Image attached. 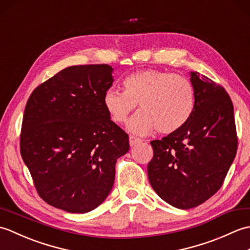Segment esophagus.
I'll return each mask as SVG.
<instances>
[{"label": "esophagus", "instance_id": "obj_1", "mask_svg": "<svg viewBox=\"0 0 250 250\" xmlns=\"http://www.w3.org/2000/svg\"><path fill=\"white\" fill-rule=\"evenodd\" d=\"M129 141H130V146H135V145L141 144V143H142V140L137 139V137H135L133 135H130Z\"/></svg>", "mask_w": 250, "mask_h": 250}]
</instances>
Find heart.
Returning a JSON list of instances; mask_svg holds the SVG:
<instances>
[{
	"mask_svg": "<svg viewBox=\"0 0 250 250\" xmlns=\"http://www.w3.org/2000/svg\"><path fill=\"white\" fill-rule=\"evenodd\" d=\"M125 91L109 88L103 95V105L116 124L128 120L139 103L141 111L131 119L128 129L139 135L171 134L180 130L192 116L195 89L192 82L180 74L147 68L125 76Z\"/></svg>",
	"mask_w": 250,
	"mask_h": 250,
	"instance_id": "obj_1",
	"label": "heart"
}]
</instances>
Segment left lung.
I'll return each instance as SVG.
<instances>
[{"label":"left lung","instance_id":"obj_1","mask_svg":"<svg viewBox=\"0 0 250 250\" xmlns=\"http://www.w3.org/2000/svg\"><path fill=\"white\" fill-rule=\"evenodd\" d=\"M190 75L193 114L177 132L150 142L153 157L147 167L152 189L180 209L204 203L221 188L237 150L230 95L200 73Z\"/></svg>","mask_w":250,"mask_h":250}]
</instances>
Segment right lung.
<instances>
[{
    "label": "right lung",
    "mask_w": 250,
    "mask_h": 250,
    "mask_svg": "<svg viewBox=\"0 0 250 250\" xmlns=\"http://www.w3.org/2000/svg\"><path fill=\"white\" fill-rule=\"evenodd\" d=\"M111 73L107 64L66 67L35 88L25 105L21 157L41 198L68 213L103 203L117 159L130 148L129 135L103 105Z\"/></svg>",
    "instance_id": "right-lung-1"
}]
</instances>
